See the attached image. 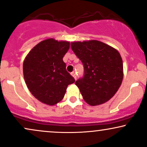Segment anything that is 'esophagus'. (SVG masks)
<instances>
[{
    "label": "esophagus",
    "instance_id": "obj_1",
    "mask_svg": "<svg viewBox=\"0 0 147 147\" xmlns=\"http://www.w3.org/2000/svg\"><path fill=\"white\" fill-rule=\"evenodd\" d=\"M71 75L72 76V77H74V79H77V75H76V73H75V72H71Z\"/></svg>",
    "mask_w": 147,
    "mask_h": 147
}]
</instances>
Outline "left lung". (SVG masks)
I'll return each instance as SVG.
<instances>
[{
    "instance_id": "left-lung-1",
    "label": "left lung",
    "mask_w": 147,
    "mask_h": 147,
    "mask_svg": "<svg viewBox=\"0 0 147 147\" xmlns=\"http://www.w3.org/2000/svg\"><path fill=\"white\" fill-rule=\"evenodd\" d=\"M71 49L84 64V77L75 85L85 101L92 106L108 101L123 79V59L119 52L94 40L72 42Z\"/></svg>"
}]
</instances>
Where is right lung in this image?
<instances>
[{
    "label": "right lung",
    "instance_id": "1",
    "mask_svg": "<svg viewBox=\"0 0 147 147\" xmlns=\"http://www.w3.org/2000/svg\"><path fill=\"white\" fill-rule=\"evenodd\" d=\"M70 48L68 41L49 38L29 51L23 62L28 89L37 99L54 105L63 99L68 85L75 80L66 69L63 57Z\"/></svg>",
    "mask_w": 147,
    "mask_h": 147
}]
</instances>
